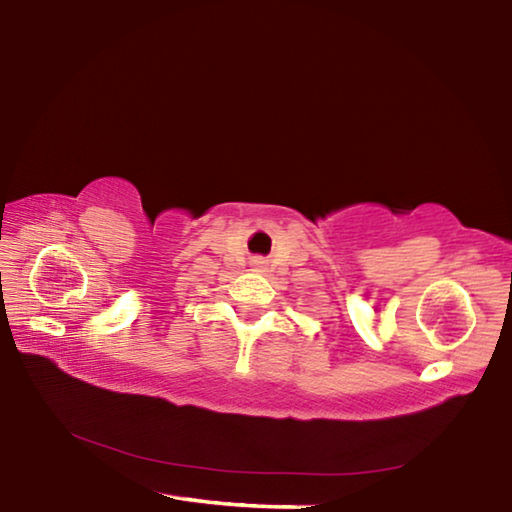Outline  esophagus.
Wrapping results in <instances>:
<instances>
[{
	"label": "esophagus",
	"instance_id": "obj_1",
	"mask_svg": "<svg viewBox=\"0 0 512 512\" xmlns=\"http://www.w3.org/2000/svg\"><path fill=\"white\" fill-rule=\"evenodd\" d=\"M253 268H255L257 273H262L264 268H266V262H264V259H259V257H257V259H253Z\"/></svg>",
	"mask_w": 512,
	"mask_h": 512
}]
</instances>
